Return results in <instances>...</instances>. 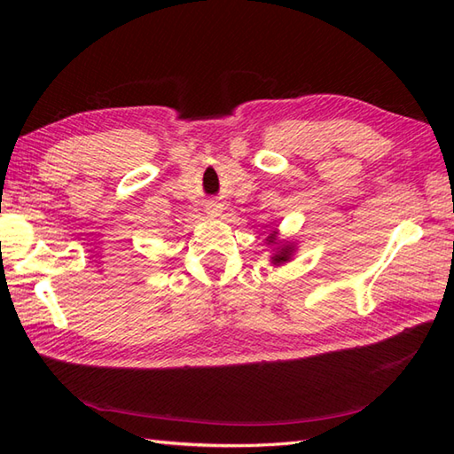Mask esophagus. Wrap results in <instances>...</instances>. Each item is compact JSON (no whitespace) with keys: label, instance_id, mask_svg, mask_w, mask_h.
<instances>
[{"label":"esophagus","instance_id":"esophagus-1","mask_svg":"<svg viewBox=\"0 0 454 454\" xmlns=\"http://www.w3.org/2000/svg\"><path fill=\"white\" fill-rule=\"evenodd\" d=\"M207 212H208L210 216H218L220 212H222V205H218V202H208Z\"/></svg>","mask_w":454,"mask_h":454}]
</instances>
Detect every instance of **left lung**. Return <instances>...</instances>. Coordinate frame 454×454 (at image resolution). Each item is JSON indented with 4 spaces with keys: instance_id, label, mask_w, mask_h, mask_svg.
Masks as SVG:
<instances>
[{
    "instance_id": "left-lung-1",
    "label": "left lung",
    "mask_w": 454,
    "mask_h": 454,
    "mask_svg": "<svg viewBox=\"0 0 454 454\" xmlns=\"http://www.w3.org/2000/svg\"><path fill=\"white\" fill-rule=\"evenodd\" d=\"M267 242L269 244H275L277 242V232L275 234H271L267 238ZM293 252H294V246L293 244H281L277 247V254H273V263L275 265H281V263H286V262H291V255H293Z\"/></svg>"
}]
</instances>
